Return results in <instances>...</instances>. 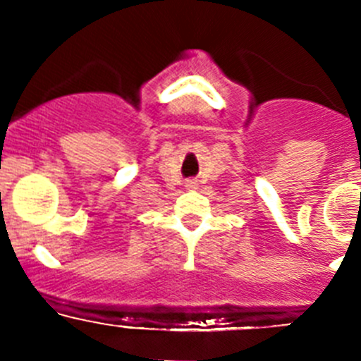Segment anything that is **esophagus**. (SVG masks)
I'll return each mask as SVG.
<instances>
[{
  "label": "esophagus",
  "mask_w": 361,
  "mask_h": 361,
  "mask_svg": "<svg viewBox=\"0 0 361 361\" xmlns=\"http://www.w3.org/2000/svg\"><path fill=\"white\" fill-rule=\"evenodd\" d=\"M185 187H187L188 190H195V188H197V183H195L194 180H188L187 183H185Z\"/></svg>",
  "instance_id": "1"
}]
</instances>
